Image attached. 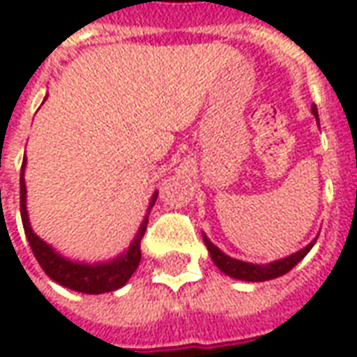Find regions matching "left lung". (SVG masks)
Here are the masks:
<instances>
[{"instance_id": "obj_1", "label": "left lung", "mask_w": 357, "mask_h": 357, "mask_svg": "<svg viewBox=\"0 0 357 357\" xmlns=\"http://www.w3.org/2000/svg\"><path fill=\"white\" fill-rule=\"evenodd\" d=\"M312 114L317 120V124H319V114H317V107L312 105ZM202 241H204V245L208 248V255L212 258V262L216 264L218 269L220 271H224L225 275L233 277V279H239V281H250V283H260V281H269V279H275V277H281L284 273H289L296 264L304 258V256L312 250V247L315 245V237L310 245L298 250V252H294V255L287 256V258H281V260H275V262H269V264H252V262H243V260H237V258H231V256H227L224 250H220V248L212 243V241L202 233Z\"/></svg>"}]
</instances>
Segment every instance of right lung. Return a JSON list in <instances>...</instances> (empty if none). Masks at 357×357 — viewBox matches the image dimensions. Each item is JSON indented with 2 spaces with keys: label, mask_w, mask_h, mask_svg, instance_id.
<instances>
[{
  "label": "right lung",
  "mask_w": 357,
  "mask_h": 357,
  "mask_svg": "<svg viewBox=\"0 0 357 357\" xmlns=\"http://www.w3.org/2000/svg\"><path fill=\"white\" fill-rule=\"evenodd\" d=\"M24 168H26V158L22 160V168H20V216H22V225H24V233H26L30 248H32L36 260L42 266L43 271L55 283L63 284L70 291L84 292V294H101V292L116 291L120 287H124L141 262V239H143L145 229H147L149 212L155 206L158 191H155L153 197H151L147 214L143 218V222H141L133 241L130 243V247L126 248L122 255H118L116 258L107 260V262H78V260H70V258L57 252L51 245L40 239L32 229L26 210Z\"/></svg>",
  "instance_id": "obj_1"
}]
</instances>
